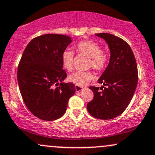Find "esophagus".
Listing matches in <instances>:
<instances>
[{
  "label": "esophagus",
  "mask_w": 155,
  "mask_h": 155,
  "mask_svg": "<svg viewBox=\"0 0 155 155\" xmlns=\"http://www.w3.org/2000/svg\"><path fill=\"white\" fill-rule=\"evenodd\" d=\"M75 89H76V92H79V91H81V90H82L84 88H83V87L78 86V85H75Z\"/></svg>",
  "instance_id": "obj_1"
}]
</instances>
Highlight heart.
I'll return each instance as SVG.
<instances>
[{"label": "heart", "mask_w": 155, "mask_h": 155, "mask_svg": "<svg viewBox=\"0 0 155 155\" xmlns=\"http://www.w3.org/2000/svg\"><path fill=\"white\" fill-rule=\"evenodd\" d=\"M75 51L79 54L89 57V66L96 71H101L107 67L109 57L106 51L102 50L100 44L91 40H84L78 42L75 45ZM74 52L66 49L62 54V64L65 70L71 71L74 67ZM90 71H76L69 75L68 80L78 86H84L92 79Z\"/></svg>", "instance_id": "heart-1"}]
</instances>
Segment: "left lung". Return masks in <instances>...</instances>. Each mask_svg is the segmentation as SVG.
<instances>
[{"mask_svg":"<svg viewBox=\"0 0 155 155\" xmlns=\"http://www.w3.org/2000/svg\"><path fill=\"white\" fill-rule=\"evenodd\" d=\"M95 35L106 40L111 56L107 68L98 79V83L106 87H89L94 97L87 108L95 118L111 120L120 115L133 98L138 84V68L132 49L123 39L110 33Z\"/></svg>","mask_w":155,"mask_h":155,"instance_id":"1","label":"left lung"}]
</instances>
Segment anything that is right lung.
<instances>
[{
  "label": "right lung",
  "mask_w": 155,
  "mask_h": 155,
  "mask_svg": "<svg viewBox=\"0 0 155 155\" xmlns=\"http://www.w3.org/2000/svg\"><path fill=\"white\" fill-rule=\"evenodd\" d=\"M71 42L69 36L44 34L30 41L17 69V81L22 100L30 111L41 120L53 121L65 114L75 85L63 83L62 54Z\"/></svg>",
  "instance_id": "1"
}]
</instances>
